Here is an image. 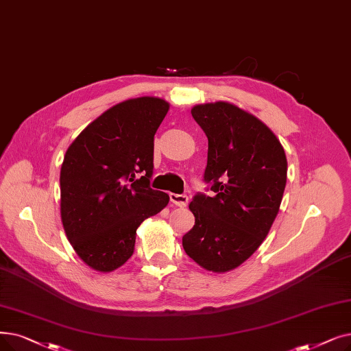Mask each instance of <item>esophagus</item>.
Here are the masks:
<instances>
[{"label": "esophagus", "instance_id": "1", "mask_svg": "<svg viewBox=\"0 0 351 351\" xmlns=\"http://www.w3.org/2000/svg\"><path fill=\"white\" fill-rule=\"evenodd\" d=\"M169 197H171V202L176 206H180V208H185L189 202V197L186 195H182V193H169Z\"/></svg>", "mask_w": 351, "mask_h": 351}]
</instances>
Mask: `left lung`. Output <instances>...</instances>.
Segmentation results:
<instances>
[{"label": "left lung", "mask_w": 351, "mask_h": 351, "mask_svg": "<svg viewBox=\"0 0 351 351\" xmlns=\"http://www.w3.org/2000/svg\"><path fill=\"white\" fill-rule=\"evenodd\" d=\"M192 117L208 138L204 180L182 245L212 272L239 267L261 245L276 219L287 182V158L277 136L254 114L228 101L196 104Z\"/></svg>", "instance_id": "8db88e82"}]
</instances>
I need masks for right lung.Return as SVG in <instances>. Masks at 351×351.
Segmentation results:
<instances>
[{"mask_svg": "<svg viewBox=\"0 0 351 351\" xmlns=\"http://www.w3.org/2000/svg\"><path fill=\"white\" fill-rule=\"evenodd\" d=\"M169 103L159 97L121 101L69 146L60 171V209L67 239L96 271L110 272L134 251L136 230L169 195L150 188L154 138Z\"/></svg>", "mask_w": 351, "mask_h": 351, "instance_id": "add662e5", "label": "right lung"}]
</instances>
